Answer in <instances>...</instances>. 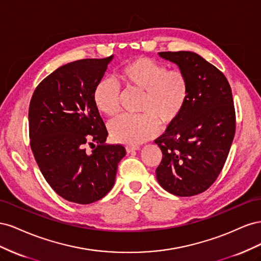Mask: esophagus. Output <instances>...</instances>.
I'll return each mask as SVG.
<instances>
[{
    "mask_svg": "<svg viewBox=\"0 0 261 261\" xmlns=\"http://www.w3.org/2000/svg\"><path fill=\"white\" fill-rule=\"evenodd\" d=\"M136 150H139L138 146H127V147H126V151H127L128 153L136 151Z\"/></svg>",
    "mask_w": 261,
    "mask_h": 261,
    "instance_id": "1",
    "label": "esophagus"
}]
</instances>
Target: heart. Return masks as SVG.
Returning a JSON list of instances; mask_svg holds the SVG:
<instances>
[{
    "label": "heart",
    "instance_id": "obj_1",
    "mask_svg": "<svg viewBox=\"0 0 261 261\" xmlns=\"http://www.w3.org/2000/svg\"><path fill=\"white\" fill-rule=\"evenodd\" d=\"M118 80L128 91L143 92L139 115H123L109 126L116 143L138 146L155 136L161 125L174 123L183 113L188 100L189 86L179 69H168L162 63L149 58H137L121 67ZM93 103L106 116L120 113V89L111 80L100 81L93 90Z\"/></svg>",
    "mask_w": 261,
    "mask_h": 261
}]
</instances>
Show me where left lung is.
Returning <instances> with one entry per match:
<instances>
[{
    "instance_id": "left-lung-1",
    "label": "left lung",
    "mask_w": 261,
    "mask_h": 261,
    "mask_svg": "<svg viewBox=\"0 0 261 261\" xmlns=\"http://www.w3.org/2000/svg\"><path fill=\"white\" fill-rule=\"evenodd\" d=\"M159 55L185 74L189 92L183 113L154 140L162 151L156 179L173 195L195 196L215 183L230 152L236 129L232 90L224 74L198 54Z\"/></svg>"
}]
</instances>
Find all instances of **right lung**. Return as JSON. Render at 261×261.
Here are the masks:
<instances>
[{"label":"right lung","mask_w":261,"mask_h":261,"mask_svg":"<svg viewBox=\"0 0 261 261\" xmlns=\"http://www.w3.org/2000/svg\"><path fill=\"white\" fill-rule=\"evenodd\" d=\"M112 59H85L59 67L37 86L30 100L31 150L45 180L68 201L88 204L103 198L126 154L124 146L106 144L108 130L93 103V90Z\"/></svg>","instance_id":"add662e5"}]
</instances>
